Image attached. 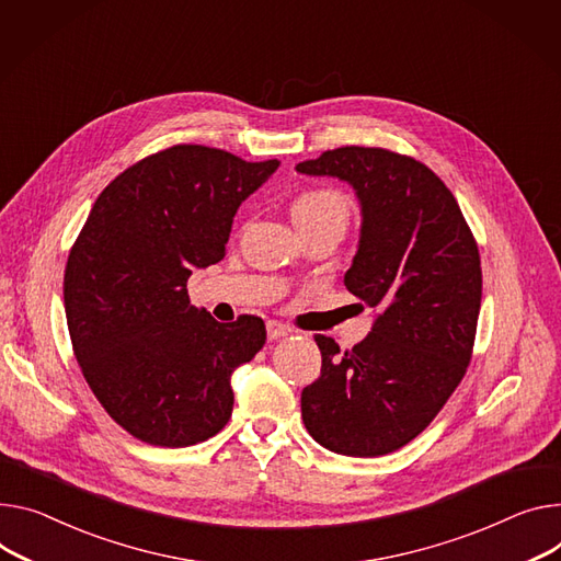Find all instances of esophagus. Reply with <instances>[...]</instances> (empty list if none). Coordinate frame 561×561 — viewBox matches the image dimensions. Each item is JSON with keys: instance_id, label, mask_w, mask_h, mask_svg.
<instances>
[{"instance_id": "34e87169", "label": "esophagus", "mask_w": 561, "mask_h": 561, "mask_svg": "<svg viewBox=\"0 0 561 561\" xmlns=\"http://www.w3.org/2000/svg\"><path fill=\"white\" fill-rule=\"evenodd\" d=\"M289 332H291V328L285 325V323H280V321H267V336H270V341L283 339V336H287Z\"/></svg>"}]
</instances>
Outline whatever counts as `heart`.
Returning a JSON list of instances; mask_svg holds the SVG:
<instances>
[{
	"mask_svg": "<svg viewBox=\"0 0 561 561\" xmlns=\"http://www.w3.org/2000/svg\"><path fill=\"white\" fill-rule=\"evenodd\" d=\"M291 215H294V222H310V220L328 218V220H336L341 225H346L348 202L336 191H328V188L306 191L294 199Z\"/></svg>",
	"mask_w": 561,
	"mask_h": 561,
	"instance_id": "b5f03b06",
	"label": "heart"
}]
</instances>
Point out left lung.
I'll return each mask as SVG.
<instances>
[{"mask_svg": "<svg viewBox=\"0 0 561 561\" xmlns=\"http://www.w3.org/2000/svg\"><path fill=\"white\" fill-rule=\"evenodd\" d=\"M296 170L355 188L362 233L343 283L379 310L353 351L314 336L323 364L300 393V415L334 454H391L422 434L465 377L483 291L477 240L445 182L413 157L346 146Z\"/></svg>", "mask_w": 561, "mask_h": 561, "instance_id": "1", "label": "left lung"}]
</instances>
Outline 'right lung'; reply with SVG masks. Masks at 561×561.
I'll list each match as a JSON object with an SVG mask.
<instances>
[{
    "instance_id": "add662e5",
    "label": "right lung",
    "mask_w": 561,
    "mask_h": 561,
    "mask_svg": "<svg viewBox=\"0 0 561 561\" xmlns=\"http://www.w3.org/2000/svg\"><path fill=\"white\" fill-rule=\"evenodd\" d=\"M278 159L172 146L105 186L65 267L73 355L96 400L127 434L188 447L222 431L231 373L265 346L261 317L218 323L191 306L188 276L220 263L238 206Z\"/></svg>"
}]
</instances>
